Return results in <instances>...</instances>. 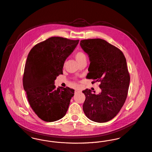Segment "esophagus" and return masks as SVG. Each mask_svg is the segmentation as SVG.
Here are the masks:
<instances>
[{
	"instance_id": "34e87169",
	"label": "esophagus",
	"mask_w": 152,
	"mask_h": 152,
	"mask_svg": "<svg viewBox=\"0 0 152 152\" xmlns=\"http://www.w3.org/2000/svg\"><path fill=\"white\" fill-rule=\"evenodd\" d=\"M75 92H76V93H79V92H81V90H76L75 91Z\"/></svg>"
}]
</instances>
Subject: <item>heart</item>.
Listing matches in <instances>:
<instances>
[{"mask_svg": "<svg viewBox=\"0 0 152 152\" xmlns=\"http://www.w3.org/2000/svg\"><path fill=\"white\" fill-rule=\"evenodd\" d=\"M75 58L76 59V60L80 64L82 62L86 61V55H85L84 52H82V51H79L75 53L74 55Z\"/></svg>", "mask_w": 152, "mask_h": 152, "instance_id": "heart-1", "label": "heart"}]
</instances>
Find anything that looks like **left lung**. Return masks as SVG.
I'll list each match as a JSON object with an SVG mask.
<instances>
[{"label": "left lung", "mask_w": 152, "mask_h": 152, "mask_svg": "<svg viewBox=\"0 0 152 152\" xmlns=\"http://www.w3.org/2000/svg\"><path fill=\"white\" fill-rule=\"evenodd\" d=\"M80 45L90 62L86 78L100 82L101 90L98 94L87 88L83 91L84 114L96 122L109 121L118 114L127 97L130 76L126 58L119 49L102 39H83Z\"/></svg>", "instance_id": "obj_1"}]
</instances>
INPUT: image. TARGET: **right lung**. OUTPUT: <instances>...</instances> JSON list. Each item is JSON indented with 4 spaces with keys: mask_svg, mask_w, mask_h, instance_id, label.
I'll list each match as a JSON object with an SVG mask.
<instances>
[{
    "mask_svg": "<svg viewBox=\"0 0 152 152\" xmlns=\"http://www.w3.org/2000/svg\"><path fill=\"white\" fill-rule=\"evenodd\" d=\"M79 41L52 37L35 45L28 55L23 87L31 108L44 121H58L68 111L75 90L68 87L56 88L54 81L63 74L65 61Z\"/></svg>",
    "mask_w": 152,
    "mask_h": 152,
    "instance_id": "obj_1",
    "label": "right lung"
}]
</instances>
